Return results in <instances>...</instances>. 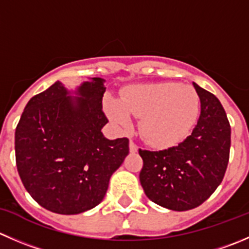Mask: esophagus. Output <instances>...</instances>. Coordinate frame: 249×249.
I'll return each mask as SVG.
<instances>
[{
	"label": "esophagus",
	"mask_w": 249,
	"mask_h": 249,
	"mask_svg": "<svg viewBox=\"0 0 249 249\" xmlns=\"http://www.w3.org/2000/svg\"><path fill=\"white\" fill-rule=\"evenodd\" d=\"M129 146H130V152H131V153H135V152L139 151V146H137V144L135 143V142L132 141V140H130Z\"/></svg>",
	"instance_id": "obj_1"
}]
</instances>
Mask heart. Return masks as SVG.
I'll list each match as a JSON object with an SVG mask.
<instances>
[{
	"label": "heart",
	"mask_w": 249,
	"mask_h": 249,
	"mask_svg": "<svg viewBox=\"0 0 249 249\" xmlns=\"http://www.w3.org/2000/svg\"><path fill=\"white\" fill-rule=\"evenodd\" d=\"M201 110L197 91L186 84H151L131 86L124 92L122 102L112 101L107 112L120 126H127L131 115L142 117V136L156 147H169L189 136Z\"/></svg>",
	"instance_id": "heart-1"
}]
</instances>
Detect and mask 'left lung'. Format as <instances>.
Listing matches in <instances>:
<instances>
[{
	"mask_svg": "<svg viewBox=\"0 0 249 249\" xmlns=\"http://www.w3.org/2000/svg\"><path fill=\"white\" fill-rule=\"evenodd\" d=\"M201 114L192 134L161 151L139 149L140 182L154 203L176 212L201 206L223 181L230 157L231 127L220 101L194 83Z\"/></svg>",
	"mask_w": 249,
	"mask_h": 249,
	"instance_id": "1",
	"label": "left lung"
}]
</instances>
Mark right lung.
Wrapping results in <instances>:
<instances>
[{
    "label": "right lung",
    "instance_id": "add662e5",
    "mask_svg": "<svg viewBox=\"0 0 249 249\" xmlns=\"http://www.w3.org/2000/svg\"><path fill=\"white\" fill-rule=\"evenodd\" d=\"M105 80L92 78L76 95L59 81L26 105L16 129V163L24 187L47 211L80 214L102 202L112 174L129 154V139L108 140Z\"/></svg>",
    "mask_w": 249,
    "mask_h": 249
}]
</instances>
